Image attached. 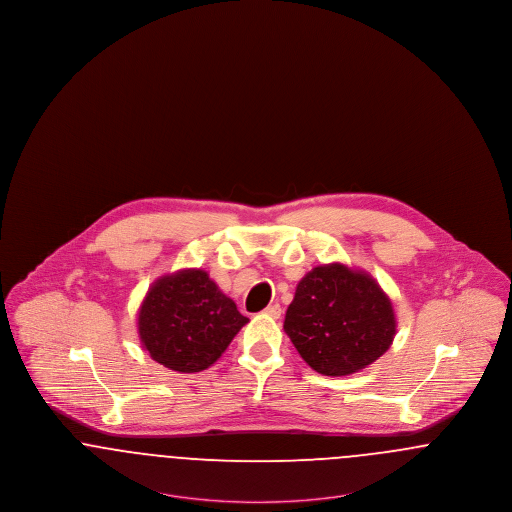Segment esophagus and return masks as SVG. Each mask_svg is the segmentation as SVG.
<instances>
[{
  "instance_id": "34e87169",
  "label": "esophagus",
  "mask_w": 512,
  "mask_h": 512,
  "mask_svg": "<svg viewBox=\"0 0 512 512\" xmlns=\"http://www.w3.org/2000/svg\"><path fill=\"white\" fill-rule=\"evenodd\" d=\"M265 315L272 318H280V315H282V307H280L278 303L268 305L267 309H265Z\"/></svg>"
}]
</instances>
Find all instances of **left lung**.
<instances>
[{"mask_svg": "<svg viewBox=\"0 0 512 512\" xmlns=\"http://www.w3.org/2000/svg\"><path fill=\"white\" fill-rule=\"evenodd\" d=\"M390 297L365 270L341 263L307 272L284 330L303 361L324 376H349L380 359L395 338Z\"/></svg>", "mask_w": 512, "mask_h": 512, "instance_id": "left-lung-1", "label": "left lung"}]
</instances>
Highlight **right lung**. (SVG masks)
I'll use <instances>...</instances> for the list:
<instances>
[{"mask_svg": "<svg viewBox=\"0 0 512 512\" xmlns=\"http://www.w3.org/2000/svg\"><path fill=\"white\" fill-rule=\"evenodd\" d=\"M249 322L201 268L153 282L138 311V334L153 361L176 372L213 365Z\"/></svg>", "mask_w": 512, "mask_h": 512, "instance_id": "right-lung-1", "label": "right lung"}]
</instances>
